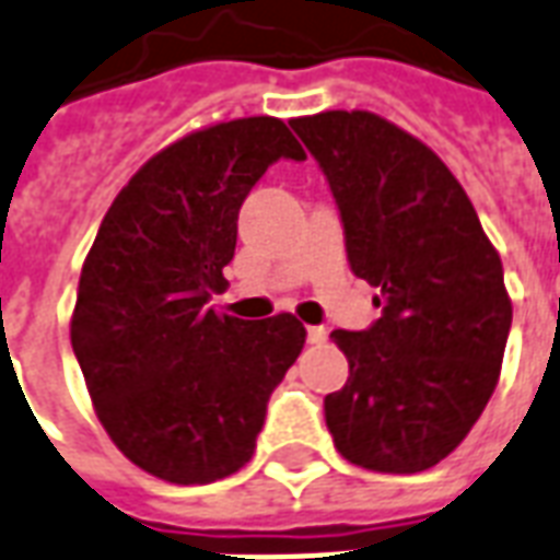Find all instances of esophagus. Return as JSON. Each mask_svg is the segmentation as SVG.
I'll use <instances>...</instances> for the list:
<instances>
[{
    "mask_svg": "<svg viewBox=\"0 0 560 560\" xmlns=\"http://www.w3.org/2000/svg\"><path fill=\"white\" fill-rule=\"evenodd\" d=\"M306 342H310V345H325L327 342L325 327H306Z\"/></svg>",
    "mask_w": 560,
    "mask_h": 560,
    "instance_id": "obj_1",
    "label": "esophagus"
}]
</instances>
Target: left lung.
Instances as JSON below:
<instances>
[{"instance_id": "left-lung-1", "label": "left lung", "mask_w": 560, "mask_h": 560, "mask_svg": "<svg viewBox=\"0 0 560 560\" xmlns=\"http://www.w3.org/2000/svg\"><path fill=\"white\" fill-rule=\"evenodd\" d=\"M325 171L348 262L381 289L369 330H334L348 381L325 398L336 452L372 472L431 469L490 401L511 330L502 259L443 159L372 112L289 120Z\"/></svg>"}]
</instances>
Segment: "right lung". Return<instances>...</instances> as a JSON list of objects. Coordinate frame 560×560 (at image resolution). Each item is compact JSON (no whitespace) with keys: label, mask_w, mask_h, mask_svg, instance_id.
<instances>
[{"label":"right lung","mask_w":560,"mask_h":560,"mask_svg":"<svg viewBox=\"0 0 560 560\" xmlns=\"http://www.w3.org/2000/svg\"><path fill=\"white\" fill-rule=\"evenodd\" d=\"M277 159H306L277 117L179 138L120 188L82 265L70 342L96 416L171 485H212L254 457L268 398L306 342L292 313L245 322L209 304L238 209Z\"/></svg>","instance_id":"add662e5"}]
</instances>
